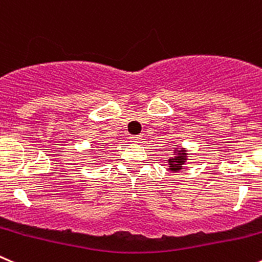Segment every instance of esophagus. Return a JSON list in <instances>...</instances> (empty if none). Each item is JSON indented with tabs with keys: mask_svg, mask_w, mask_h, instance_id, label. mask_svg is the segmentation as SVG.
I'll use <instances>...</instances> for the list:
<instances>
[{
	"mask_svg": "<svg viewBox=\"0 0 262 262\" xmlns=\"http://www.w3.org/2000/svg\"><path fill=\"white\" fill-rule=\"evenodd\" d=\"M129 140L133 141V143H139L141 140V136L140 135H133L129 136Z\"/></svg>",
	"mask_w": 262,
	"mask_h": 262,
	"instance_id": "34e87169",
	"label": "esophagus"
}]
</instances>
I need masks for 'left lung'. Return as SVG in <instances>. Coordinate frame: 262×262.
<instances>
[{
	"instance_id": "left-lung-1",
	"label": "left lung",
	"mask_w": 262,
	"mask_h": 262,
	"mask_svg": "<svg viewBox=\"0 0 262 262\" xmlns=\"http://www.w3.org/2000/svg\"><path fill=\"white\" fill-rule=\"evenodd\" d=\"M186 161V153L185 150H179L178 154H173V158L168 159V163H170V170L171 171H179L181 170V166L185 163Z\"/></svg>"
}]
</instances>
